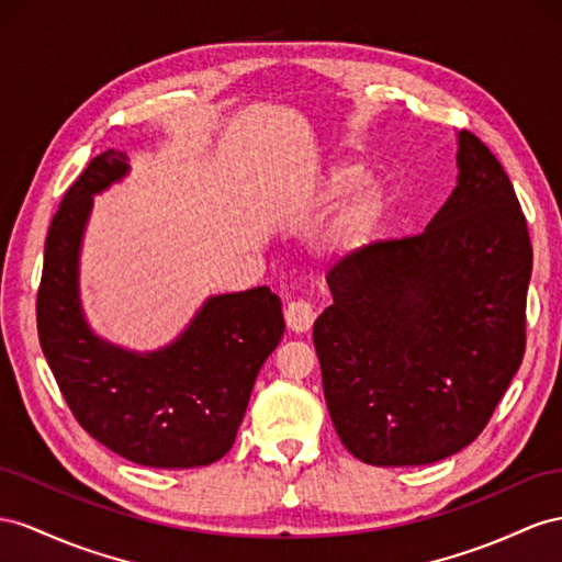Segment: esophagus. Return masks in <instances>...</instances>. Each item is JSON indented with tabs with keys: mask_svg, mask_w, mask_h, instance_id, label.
<instances>
[{
	"mask_svg": "<svg viewBox=\"0 0 562 562\" xmlns=\"http://www.w3.org/2000/svg\"><path fill=\"white\" fill-rule=\"evenodd\" d=\"M315 315H318L315 313V306L306 299L290 301L284 308V321L290 325V329H294V333H308L315 323Z\"/></svg>",
	"mask_w": 562,
	"mask_h": 562,
	"instance_id": "1",
	"label": "esophagus"
}]
</instances>
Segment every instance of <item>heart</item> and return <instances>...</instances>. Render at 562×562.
Segmentation results:
<instances>
[{
  "label": "heart",
  "mask_w": 562,
  "mask_h": 562,
  "mask_svg": "<svg viewBox=\"0 0 562 562\" xmlns=\"http://www.w3.org/2000/svg\"><path fill=\"white\" fill-rule=\"evenodd\" d=\"M368 176L361 166L356 164H344L337 166L333 172H329L327 184H325V199L327 201H344L353 196L358 190H363ZM380 209V199L372 190H363L358 194V199L353 201V209L349 213L347 223H344L339 239L341 241H351L356 237H361L368 225L372 223V218L378 215Z\"/></svg>",
  "instance_id": "b5f03b06"
}]
</instances>
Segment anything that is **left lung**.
I'll return each mask as SVG.
<instances>
[{
    "label": "left lung",
    "instance_id": "8db88e82",
    "mask_svg": "<svg viewBox=\"0 0 562 562\" xmlns=\"http://www.w3.org/2000/svg\"><path fill=\"white\" fill-rule=\"evenodd\" d=\"M458 187L425 233L353 249L327 272L313 325L329 418L380 468L465 449L522 363L531 241L486 144L458 135Z\"/></svg>",
    "mask_w": 562,
    "mask_h": 562
}]
</instances>
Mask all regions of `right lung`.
I'll return each mask as SVG.
<instances>
[{
    "mask_svg": "<svg viewBox=\"0 0 562 562\" xmlns=\"http://www.w3.org/2000/svg\"><path fill=\"white\" fill-rule=\"evenodd\" d=\"M127 170L106 149L54 213L37 290V335L54 380L85 431L137 465L199 468L235 443L258 370L284 333L268 286L213 296L168 349L137 356L99 341L78 301V247L92 194Z\"/></svg>",
    "mask_w": 562,
    "mask_h": 562,
    "instance_id": "obj_1",
    "label": "right lung"
}]
</instances>
